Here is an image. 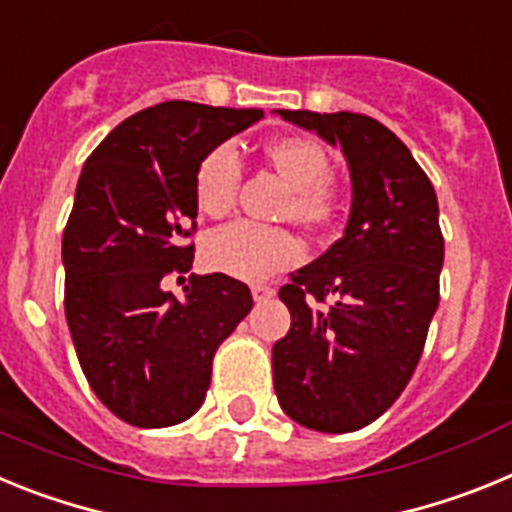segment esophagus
Instances as JSON below:
<instances>
[{
    "instance_id": "1",
    "label": "esophagus",
    "mask_w": 512,
    "mask_h": 512,
    "mask_svg": "<svg viewBox=\"0 0 512 512\" xmlns=\"http://www.w3.org/2000/svg\"><path fill=\"white\" fill-rule=\"evenodd\" d=\"M251 295L256 302H264L277 295V289L269 287V284H251Z\"/></svg>"
}]
</instances>
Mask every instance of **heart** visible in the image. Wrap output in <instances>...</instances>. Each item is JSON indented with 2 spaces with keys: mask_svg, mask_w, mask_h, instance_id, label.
Returning a JSON list of instances; mask_svg holds the SVG:
<instances>
[{
  "mask_svg": "<svg viewBox=\"0 0 512 512\" xmlns=\"http://www.w3.org/2000/svg\"><path fill=\"white\" fill-rule=\"evenodd\" d=\"M266 158L289 184V215L305 225H323L336 205V192L328 176L330 164L323 148L305 135H284L266 146ZM241 176V158L230 143L207 153L194 179V197L200 210L210 217L233 210ZM205 256L212 269L246 282H261L277 271L300 264L305 246L287 228L233 223L210 235Z\"/></svg>",
  "mask_w": 512,
  "mask_h": 512,
  "instance_id": "heart-1",
  "label": "heart"
}]
</instances>
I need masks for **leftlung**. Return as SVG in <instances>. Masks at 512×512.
Masks as SVG:
<instances>
[{
    "label": "left lung",
    "mask_w": 512,
    "mask_h": 512,
    "mask_svg": "<svg viewBox=\"0 0 512 512\" xmlns=\"http://www.w3.org/2000/svg\"><path fill=\"white\" fill-rule=\"evenodd\" d=\"M341 146L351 171L343 235L279 289L292 325L274 343V390L292 420L351 433L402 395L438 307L443 235L431 179L408 146L356 112L277 110Z\"/></svg>",
    "instance_id": "obj_1"
}]
</instances>
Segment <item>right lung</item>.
I'll list each match as a JSON object with an SVG mask.
<instances>
[{
	"label": "right lung",
	"mask_w": 512,
	"mask_h": 512,
	"mask_svg": "<svg viewBox=\"0 0 512 512\" xmlns=\"http://www.w3.org/2000/svg\"><path fill=\"white\" fill-rule=\"evenodd\" d=\"M261 117L171 99L122 120L81 169L63 230V307L89 387L125 423L192 418L217 346L251 312V289L228 274H192L184 300L164 282L192 269L197 169Z\"/></svg>",
	"instance_id": "1"
}]
</instances>
